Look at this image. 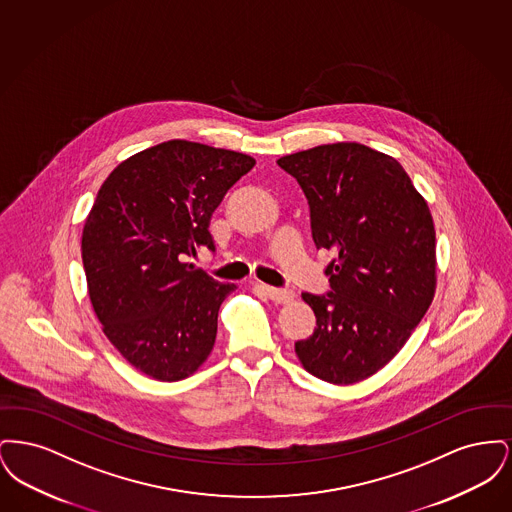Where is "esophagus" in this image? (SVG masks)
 Here are the masks:
<instances>
[{"label": "esophagus", "instance_id": "obj_1", "mask_svg": "<svg viewBox=\"0 0 512 512\" xmlns=\"http://www.w3.org/2000/svg\"><path fill=\"white\" fill-rule=\"evenodd\" d=\"M265 292L274 303H290L293 299L292 290L286 288H272V286H265Z\"/></svg>", "mask_w": 512, "mask_h": 512}]
</instances>
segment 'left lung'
<instances>
[{"label":"left lung","mask_w":512,"mask_h":512,"mask_svg":"<svg viewBox=\"0 0 512 512\" xmlns=\"http://www.w3.org/2000/svg\"><path fill=\"white\" fill-rule=\"evenodd\" d=\"M311 209L330 292L303 293L317 328L295 341L303 368L347 386L388 365L436 293V230L428 203L386 153L340 142L280 157Z\"/></svg>","instance_id":"obj_1"}]
</instances>
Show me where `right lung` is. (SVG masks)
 <instances>
[{
    "instance_id": "obj_1",
    "label": "right lung",
    "mask_w": 512,
    "mask_h": 512,
    "mask_svg": "<svg viewBox=\"0 0 512 512\" xmlns=\"http://www.w3.org/2000/svg\"><path fill=\"white\" fill-rule=\"evenodd\" d=\"M255 159L169 140L128 157L101 184L82 230L94 313L122 357L147 376L178 382L213 351L222 284L184 263L215 251L209 222Z\"/></svg>"
}]
</instances>
